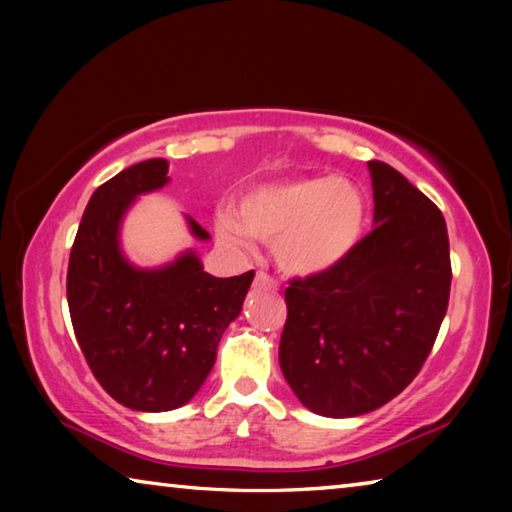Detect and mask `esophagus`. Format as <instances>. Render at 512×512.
Masks as SVG:
<instances>
[{
  "mask_svg": "<svg viewBox=\"0 0 512 512\" xmlns=\"http://www.w3.org/2000/svg\"><path fill=\"white\" fill-rule=\"evenodd\" d=\"M253 287L255 289H266V291H273L277 284H275V280L271 275H266V273H262L259 271L257 275H255V282H253Z\"/></svg>",
  "mask_w": 512,
  "mask_h": 512,
  "instance_id": "1",
  "label": "esophagus"
}]
</instances>
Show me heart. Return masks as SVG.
I'll list each match as a JSON object with an SVG mask.
<instances>
[{
    "label": "heart",
    "mask_w": 512,
    "mask_h": 512,
    "mask_svg": "<svg viewBox=\"0 0 512 512\" xmlns=\"http://www.w3.org/2000/svg\"><path fill=\"white\" fill-rule=\"evenodd\" d=\"M368 196L348 178L302 176L246 189L237 212L221 207L216 237L232 250H250L255 237L273 241L284 273L314 277L339 268L361 244Z\"/></svg>",
    "instance_id": "obj_1"
}]
</instances>
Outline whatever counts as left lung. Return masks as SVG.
Here are the masks:
<instances>
[{"label":"left lung","mask_w":512,"mask_h":512,"mask_svg":"<svg viewBox=\"0 0 512 512\" xmlns=\"http://www.w3.org/2000/svg\"><path fill=\"white\" fill-rule=\"evenodd\" d=\"M372 232L334 271L284 291L282 375L302 406L357 418L418 375L452 287L443 212L384 162H368Z\"/></svg>","instance_id":"left-lung-1"}]
</instances>
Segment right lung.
I'll return each instance as SVG.
<instances>
[{
	"label": "right lung",
	"instance_id": "obj_1",
	"mask_svg": "<svg viewBox=\"0 0 512 512\" xmlns=\"http://www.w3.org/2000/svg\"><path fill=\"white\" fill-rule=\"evenodd\" d=\"M169 162L144 160L92 194L67 268V305L83 357L106 393L133 411L185 406L203 386L216 348L255 273L214 277L192 248L142 268L121 250V223L135 201L169 183ZM196 239L210 235L192 216Z\"/></svg>",
	"mask_w": 512,
	"mask_h": 512
}]
</instances>
